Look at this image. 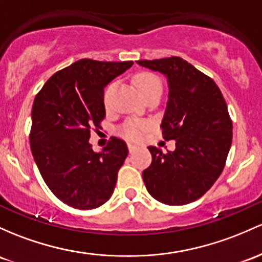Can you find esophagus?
Instances as JSON below:
<instances>
[{
	"instance_id": "34e87169",
	"label": "esophagus",
	"mask_w": 262,
	"mask_h": 262,
	"mask_svg": "<svg viewBox=\"0 0 262 262\" xmlns=\"http://www.w3.org/2000/svg\"><path fill=\"white\" fill-rule=\"evenodd\" d=\"M128 149H129V151H130V153H133L134 150H137L138 146L136 144H132V143H128Z\"/></svg>"
}]
</instances>
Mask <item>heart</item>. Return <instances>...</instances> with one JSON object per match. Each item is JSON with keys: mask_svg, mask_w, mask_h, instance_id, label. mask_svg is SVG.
Segmentation results:
<instances>
[{"mask_svg": "<svg viewBox=\"0 0 262 262\" xmlns=\"http://www.w3.org/2000/svg\"><path fill=\"white\" fill-rule=\"evenodd\" d=\"M134 83H136L137 88L139 89V92L142 93L143 97L149 96V94L154 93V92H162L163 85L162 80L159 79V77L155 76L154 73L150 72H140V73L136 74L134 77ZM114 91V83L109 84L104 91V96H103V102H104V107L109 108L111 104V98L112 94ZM149 128V125L144 122H139V120H126V122L119 128V134L122 137L126 138L129 140H140L142 139L143 134L146 129Z\"/></svg>", "mask_w": 262, "mask_h": 262, "instance_id": "obj_1", "label": "heart"}]
</instances>
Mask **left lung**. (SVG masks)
Here are the masks:
<instances>
[{
    "label": "left lung",
    "mask_w": 262,
    "mask_h": 262,
    "mask_svg": "<svg viewBox=\"0 0 262 262\" xmlns=\"http://www.w3.org/2000/svg\"><path fill=\"white\" fill-rule=\"evenodd\" d=\"M169 82L160 125L175 150L148 146L151 164L143 171L149 194L166 205H185L203 196L224 170L232 142V120L214 79L180 57L137 61Z\"/></svg>",
    "instance_id": "obj_1"
}]
</instances>
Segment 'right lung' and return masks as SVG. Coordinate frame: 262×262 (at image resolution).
I'll list each match as a JSON object with an SVG mask.
<instances>
[{
    "mask_svg": "<svg viewBox=\"0 0 262 262\" xmlns=\"http://www.w3.org/2000/svg\"><path fill=\"white\" fill-rule=\"evenodd\" d=\"M133 61L79 59L56 72L37 93L32 107L31 150L50 190L79 210L111 199L128 148L112 137L102 153L89 144L105 118L104 87Z\"/></svg>",
    "mask_w": 262,
    "mask_h": 262,
    "instance_id": "right-lung-1",
    "label": "right lung"
}]
</instances>
